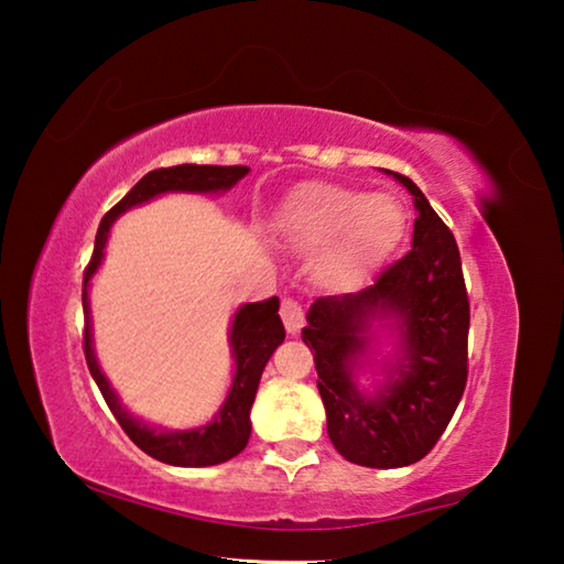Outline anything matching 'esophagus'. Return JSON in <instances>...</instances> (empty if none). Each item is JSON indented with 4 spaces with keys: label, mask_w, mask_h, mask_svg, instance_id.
Returning <instances> with one entry per match:
<instances>
[{
    "label": "esophagus",
    "mask_w": 564,
    "mask_h": 564,
    "mask_svg": "<svg viewBox=\"0 0 564 564\" xmlns=\"http://www.w3.org/2000/svg\"><path fill=\"white\" fill-rule=\"evenodd\" d=\"M281 319H283L285 329H289V334H297L305 325L303 305L293 301V297H283V301H281Z\"/></svg>",
    "instance_id": "esophagus-1"
}]
</instances>
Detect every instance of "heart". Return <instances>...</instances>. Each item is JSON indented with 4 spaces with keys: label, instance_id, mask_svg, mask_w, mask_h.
<instances>
[{
    "label": "heart",
    "instance_id": "obj_1",
    "mask_svg": "<svg viewBox=\"0 0 564 564\" xmlns=\"http://www.w3.org/2000/svg\"><path fill=\"white\" fill-rule=\"evenodd\" d=\"M283 223L297 242H329L317 273L329 285H354L390 257L404 235V210L386 194L364 196L334 184H305L289 196Z\"/></svg>",
    "mask_w": 564,
    "mask_h": 564
}]
</instances>
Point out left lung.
<instances>
[{"label": "left lung", "mask_w": 564, "mask_h": 564, "mask_svg": "<svg viewBox=\"0 0 564 564\" xmlns=\"http://www.w3.org/2000/svg\"><path fill=\"white\" fill-rule=\"evenodd\" d=\"M392 176L414 196L412 249L370 289L317 297L303 327L334 448L349 463L382 470L422 460L446 431L467 382L470 329L453 232L410 176ZM378 304L399 319L405 358L395 369L399 378L366 399L352 386V364L365 348L367 315Z\"/></svg>", "instance_id": "left-lung-1"}]
</instances>
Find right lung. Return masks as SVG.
<instances>
[{
    "mask_svg": "<svg viewBox=\"0 0 564 564\" xmlns=\"http://www.w3.org/2000/svg\"><path fill=\"white\" fill-rule=\"evenodd\" d=\"M249 172V166L235 164V166H213V164H178L170 170H154L145 174L140 182L128 191V194L116 203V206L104 215L97 242H94V254L89 259V267L84 269V285H82V307H84V358H87L89 373L97 380V386L104 394L106 404H109L111 414L118 419V424L135 443L140 451L152 455L154 460L182 465V467H206L218 465L235 458L242 453L249 434V410L254 404L257 388L263 373V366L269 364L271 354L275 351L285 339L283 322L279 317V297H269L261 303H247L239 307L235 315L232 329H230V344L235 356V380L232 390L227 394L223 410L213 419L208 426H200L194 431H174V434H162V431L148 429L140 424L138 419L130 416L121 402H118L116 392L109 388V380L97 366V358L91 351V319H89V297H87V283L91 273L97 271L104 257L106 237H109V227L126 213L128 208L140 206L154 196L164 194V191H198V194H208V191H225L235 186L239 178Z\"/></svg>",
    "mask_w": 564,
    "mask_h": 564,
    "instance_id": "add662e5",
    "label": "right lung"
}]
</instances>
